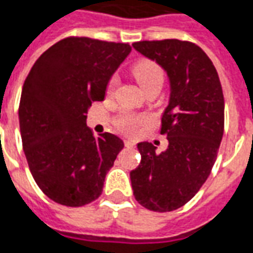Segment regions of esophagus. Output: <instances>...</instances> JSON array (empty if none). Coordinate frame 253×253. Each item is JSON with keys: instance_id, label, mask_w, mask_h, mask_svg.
<instances>
[{"instance_id": "esophagus-1", "label": "esophagus", "mask_w": 253, "mask_h": 253, "mask_svg": "<svg viewBox=\"0 0 253 253\" xmlns=\"http://www.w3.org/2000/svg\"><path fill=\"white\" fill-rule=\"evenodd\" d=\"M124 144H125V147H129V149L135 147V143H133L132 140H125V142H124Z\"/></svg>"}]
</instances>
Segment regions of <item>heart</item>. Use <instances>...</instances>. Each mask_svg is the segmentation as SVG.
I'll return each mask as SVG.
<instances>
[{
	"mask_svg": "<svg viewBox=\"0 0 253 253\" xmlns=\"http://www.w3.org/2000/svg\"><path fill=\"white\" fill-rule=\"evenodd\" d=\"M132 74L136 78L137 83L142 85L144 90H147L151 86H160L161 88L164 80H165V73H164L163 67L151 59H142V60L136 62L132 67ZM118 83H120L118 77H110L107 88H106V93L111 95L116 90ZM147 121H149V116H146V114L124 111L117 117L116 125L117 128L124 133H135L137 128L144 125Z\"/></svg>",
	"mask_w": 253,
	"mask_h": 253,
	"instance_id": "heart-1",
	"label": "heart"
}]
</instances>
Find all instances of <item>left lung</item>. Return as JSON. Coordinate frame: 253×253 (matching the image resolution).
Segmentation results:
<instances>
[{
	"mask_svg": "<svg viewBox=\"0 0 253 253\" xmlns=\"http://www.w3.org/2000/svg\"><path fill=\"white\" fill-rule=\"evenodd\" d=\"M132 45L161 64L170 81L161 120V135L169 144L161 154L149 142L137 144L142 160L130 170L133 196L147 210L170 212L196 196L216 161L224 130L222 84L212 60L194 42L153 40Z\"/></svg>",
	"mask_w": 253,
	"mask_h": 253,
	"instance_id": "obj_1",
	"label": "left lung"
}]
</instances>
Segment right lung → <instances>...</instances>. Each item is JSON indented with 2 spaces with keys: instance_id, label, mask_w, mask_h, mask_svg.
<instances>
[{
  "instance_id": "1",
  "label": "right lung",
  "mask_w": 253,
  "mask_h": 253,
  "mask_svg": "<svg viewBox=\"0 0 253 253\" xmlns=\"http://www.w3.org/2000/svg\"><path fill=\"white\" fill-rule=\"evenodd\" d=\"M129 52V43L73 36L31 67L19 103L20 135L31 175L52 201L77 208L102 194L124 142L109 132L93 136L86 114Z\"/></svg>"
}]
</instances>
